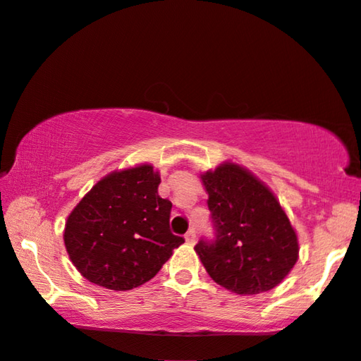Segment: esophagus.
<instances>
[{"mask_svg":"<svg viewBox=\"0 0 361 361\" xmlns=\"http://www.w3.org/2000/svg\"><path fill=\"white\" fill-rule=\"evenodd\" d=\"M185 241H186V243H188V244H190V246H193V244L196 243V233H195V231H193V229H190V231H188V233H186V234H185Z\"/></svg>","mask_w":361,"mask_h":361,"instance_id":"obj_1","label":"esophagus"}]
</instances>
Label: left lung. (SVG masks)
Here are the masks:
<instances>
[{"mask_svg": "<svg viewBox=\"0 0 361 361\" xmlns=\"http://www.w3.org/2000/svg\"><path fill=\"white\" fill-rule=\"evenodd\" d=\"M216 239L195 246L206 272L229 292H267L289 276L299 259V239L276 195L234 161L201 173Z\"/></svg>", "mask_w": 361, "mask_h": 361, "instance_id": "obj_1", "label": "left lung"}]
</instances>
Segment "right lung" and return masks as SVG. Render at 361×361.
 <instances>
[{"label": "right lung", "instance_id": "obj_1", "mask_svg": "<svg viewBox=\"0 0 361 361\" xmlns=\"http://www.w3.org/2000/svg\"><path fill=\"white\" fill-rule=\"evenodd\" d=\"M150 163L115 170L95 183L67 216L64 244L80 276L110 290L150 281L185 243L170 231L171 201L158 196Z\"/></svg>", "mask_w": 361, "mask_h": 361}]
</instances>
